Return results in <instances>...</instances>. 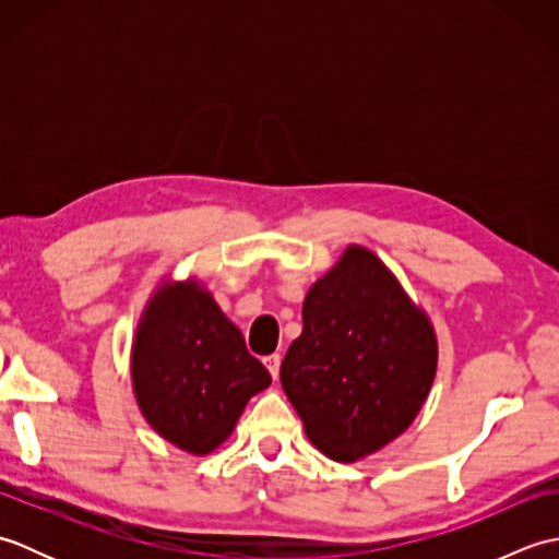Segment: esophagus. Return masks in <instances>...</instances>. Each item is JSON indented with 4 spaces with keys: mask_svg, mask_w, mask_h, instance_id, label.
<instances>
[{
    "mask_svg": "<svg viewBox=\"0 0 559 559\" xmlns=\"http://www.w3.org/2000/svg\"><path fill=\"white\" fill-rule=\"evenodd\" d=\"M264 365H266V370L271 372V377H273V379H278V370H281V355H278V353L266 355V358H264Z\"/></svg>",
    "mask_w": 559,
    "mask_h": 559,
    "instance_id": "esophagus-1",
    "label": "esophagus"
}]
</instances>
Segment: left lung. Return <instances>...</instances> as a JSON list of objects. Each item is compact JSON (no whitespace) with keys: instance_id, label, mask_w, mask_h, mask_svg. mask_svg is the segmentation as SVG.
Listing matches in <instances>:
<instances>
[{"instance_id":"8db88e82","label":"left lung","mask_w":559,"mask_h":559,"mask_svg":"<svg viewBox=\"0 0 559 559\" xmlns=\"http://www.w3.org/2000/svg\"><path fill=\"white\" fill-rule=\"evenodd\" d=\"M430 317L382 259L348 245L302 302L281 384L324 456L377 454L418 418L437 374Z\"/></svg>"}]
</instances>
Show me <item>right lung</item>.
Returning <instances> with one entry per match:
<instances>
[{"instance_id": "obj_1", "label": "right lung", "mask_w": 559, "mask_h": 559, "mask_svg": "<svg viewBox=\"0 0 559 559\" xmlns=\"http://www.w3.org/2000/svg\"><path fill=\"white\" fill-rule=\"evenodd\" d=\"M129 372L153 432L194 456L216 451L247 401L271 384L242 331L197 276H168L153 288L134 331Z\"/></svg>"}]
</instances>
